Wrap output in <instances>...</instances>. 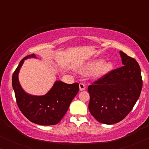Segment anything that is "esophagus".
<instances>
[{
  "instance_id": "obj_1",
  "label": "esophagus",
  "mask_w": 149,
  "mask_h": 149,
  "mask_svg": "<svg viewBox=\"0 0 149 149\" xmlns=\"http://www.w3.org/2000/svg\"><path fill=\"white\" fill-rule=\"evenodd\" d=\"M85 84L83 83H81L80 84H79V89H80L81 91H83V90H85Z\"/></svg>"
}]
</instances>
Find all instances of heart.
<instances>
[{
  "label": "heart",
  "mask_w": 149,
  "mask_h": 149,
  "mask_svg": "<svg viewBox=\"0 0 149 149\" xmlns=\"http://www.w3.org/2000/svg\"><path fill=\"white\" fill-rule=\"evenodd\" d=\"M113 68L112 63L110 62H103L102 60H93L83 64L78 68L77 70L81 74H87L91 72V77L93 79L101 78L107 74Z\"/></svg>",
  "instance_id": "obj_1"
}]
</instances>
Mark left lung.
<instances>
[{
    "label": "left lung",
    "mask_w": 149,
    "mask_h": 149,
    "mask_svg": "<svg viewBox=\"0 0 149 149\" xmlns=\"http://www.w3.org/2000/svg\"><path fill=\"white\" fill-rule=\"evenodd\" d=\"M123 66L111 71L88 87L89 111L100 123L111 125L132 111L141 92V70L134 58L119 52Z\"/></svg>",
    "instance_id": "8db88e82"
}]
</instances>
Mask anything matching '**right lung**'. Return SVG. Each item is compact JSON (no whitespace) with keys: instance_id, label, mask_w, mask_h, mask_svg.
I'll list each match as a JSON object with an SVG mask.
<instances>
[{"instance_id":"right-lung-1","label":"right lung","mask_w":149,"mask_h":149,"mask_svg":"<svg viewBox=\"0 0 149 149\" xmlns=\"http://www.w3.org/2000/svg\"><path fill=\"white\" fill-rule=\"evenodd\" d=\"M30 58H36V56L32 54L22 59L12 77V86L17 106L22 114L32 123L41 125H56L62 120L79 92V83L67 84L56 81L45 95L28 94L20 85L18 74L24 60Z\"/></svg>"}]
</instances>
